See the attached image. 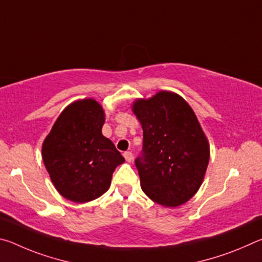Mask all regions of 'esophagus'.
Returning a JSON list of instances; mask_svg holds the SVG:
<instances>
[{
  "mask_svg": "<svg viewBox=\"0 0 262 262\" xmlns=\"http://www.w3.org/2000/svg\"><path fill=\"white\" fill-rule=\"evenodd\" d=\"M123 157H125V159H126L128 163H130L133 161V154L130 151L123 152Z\"/></svg>",
  "mask_w": 262,
  "mask_h": 262,
  "instance_id": "34e87169",
  "label": "esophagus"
}]
</instances>
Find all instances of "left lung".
<instances>
[{"mask_svg": "<svg viewBox=\"0 0 262 262\" xmlns=\"http://www.w3.org/2000/svg\"><path fill=\"white\" fill-rule=\"evenodd\" d=\"M133 112L143 129L142 155L135 159L142 190L164 207L184 205L200 188L210 156L196 115L170 91L136 99Z\"/></svg>", "mask_w": 262, "mask_h": 262, "instance_id": "1", "label": "left lung"}]
</instances>
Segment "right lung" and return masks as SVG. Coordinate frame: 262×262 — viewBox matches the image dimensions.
Here are the masks:
<instances>
[{"instance_id":"1","label":"right lung","mask_w":262,"mask_h":262,"mask_svg":"<svg viewBox=\"0 0 262 262\" xmlns=\"http://www.w3.org/2000/svg\"><path fill=\"white\" fill-rule=\"evenodd\" d=\"M105 113L92 98L62 111L42 143V161L62 196L77 203L95 200L110 188L115 167L125 162L101 128Z\"/></svg>"}]
</instances>
